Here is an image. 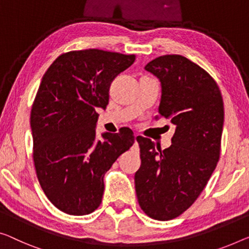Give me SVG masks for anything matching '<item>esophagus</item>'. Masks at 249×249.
<instances>
[{"instance_id": "34e87169", "label": "esophagus", "mask_w": 249, "mask_h": 249, "mask_svg": "<svg viewBox=\"0 0 249 249\" xmlns=\"http://www.w3.org/2000/svg\"><path fill=\"white\" fill-rule=\"evenodd\" d=\"M140 139V135H137V134H135V144H137V140Z\"/></svg>"}]
</instances>
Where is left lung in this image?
Segmentation results:
<instances>
[{
  "mask_svg": "<svg viewBox=\"0 0 249 249\" xmlns=\"http://www.w3.org/2000/svg\"><path fill=\"white\" fill-rule=\"evenodd\" d=\"M161 81L159 117L176 127L171 146L161 150L140 136L141 166L134 177L140 207L155 220H171L192 206L220 155L224 102L205 69L180 54H165L145 66ZM158 118V116H157Z\"/></svg>",
  "mask_w": 249,
  "mask_h": 249,
  "instance_id": "8db88e82",
  "label": "left lung"
}]
</instances>
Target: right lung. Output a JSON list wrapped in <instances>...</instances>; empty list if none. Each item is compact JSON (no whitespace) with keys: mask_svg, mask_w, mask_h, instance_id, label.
Listing matches in <instances>:
<instances>
[{"mask_svg":"<svg viewBox=\"0 0 249 249\" xmlns=\"http://www.w3.org/2000/svg\"><path fill=\"white\" fill-rule=\"evenodd\" d=\"M134 61V54L69 51L42 77L31 109L33 161L44 195L66 213L97 209L104 176L134 143L128 127L96 140V108H106L110 84Z\"/></svg>","mask_w":249,"mask_h":249,"instance_id":"add662e5","label":"right lung"}]
</instances>
